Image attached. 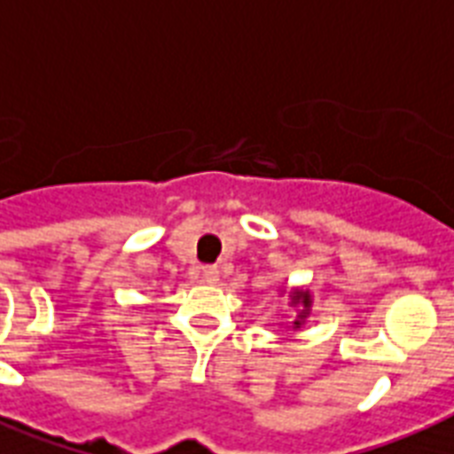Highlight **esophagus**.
<instances>
[{
    "mask_svg": "<svg viewBox=\"0 0 454 454\" xmlns=\"http://www.w3.org/2000/svg\"><path fill=\"white\" fill-rule=\"evenodd\" d=\"M202 278H205V283H216L219 280V269L216 266H202Z\"/></svg>",
    "mask_w": 454,
    "mask_h": 454,
    "instance_id": "esophagus-1",
    "label": "esophagus"
}]
</instances>
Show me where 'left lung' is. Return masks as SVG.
Returning <instances> with one entry per match:
<instances>
[{
	"label": "left lung",
	"mask_w": 454,
	"mask_h": 454,
	"mask_svg": "<svg viewBox=\"0 0 454 454\" xmlns=\"http://www.w3.org/2000/svg\"><path fill=\"white\" fill-rule=\"evenodd\" d=\"M290 297H292V306H301L297 320H294V325H292L294 330H299V327H301V325H303V320H306V316H309V310H310V292L294 290L290 294Z\"/></svg>",
	"instance_id": "8db88e82"
}]
</instances>
